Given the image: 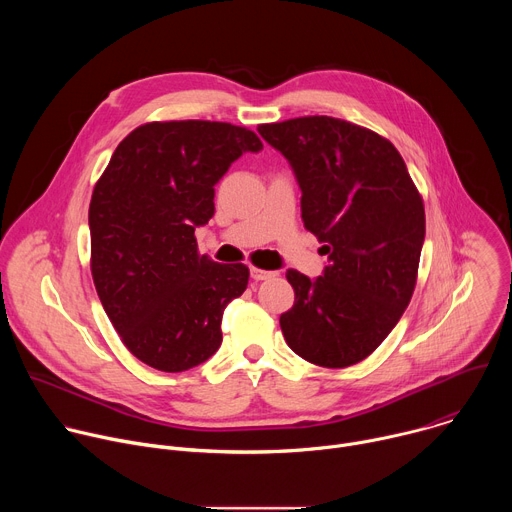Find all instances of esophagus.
Returning a JSON list of instances; mask_svg holds the SVG:
<instances>
[{"label":"esophagus","instance_id":"34e87169","mask_svg":"<svg viewBox=\"0 0 512 512\" xmlns=\"http://www.w3.org/2000/svg\"><path fill=\"white\" fill-rule=\"evenodd\" d=\"M275 275V271H267V269H261V267H251V277L255 279V281H263V279H269V277H273Z\"/></svg>","mask_w":512,"mask_h":512}]
</instances>
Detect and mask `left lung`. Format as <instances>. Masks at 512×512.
I'll list each match as a JSON object with an SVG mask.
<instances>
[{"label":"left lung","mask_w":512,"mask_h":512,"mask_svg":"<svg viewBox=\"0 0 512 512\" xmlns=\"http://www.w3.org/2000/svg\"><path fill=\"white\" fill-rule=\"evenodd\" d=\"M296 172L304 227L330 265L285 277L296 302L281 314L287 346L326 369L373 354L411 302L425 239L423 198L395 145L344 119L296 117L257 127Z\"/></svg>","instance_id":"left-lung-1"}]
</instances>
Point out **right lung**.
Segmentation results:
<instances>
[{
	"label": "right lung",
	"instance_id": "add662e5",
	"mask_svg": "<svg viewBox=\"0 0 512 512\" xmlns=\"http://www.w3.org/2000/svg\"><path fill=\"white\" fill-rule=\"evenodd\" d=\"M259 150L257 133L233 123L150 121L97 180L91 275L121 342L148 367L182 373L221 346L225 308L247 289L249 267L200 255L194 229L214 214V184Z\"/></svg>",
	"mask_w": 512,
	"mask_h": 512
}]
</instances>
